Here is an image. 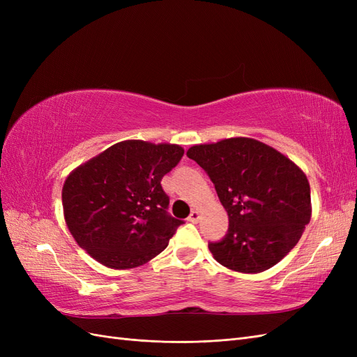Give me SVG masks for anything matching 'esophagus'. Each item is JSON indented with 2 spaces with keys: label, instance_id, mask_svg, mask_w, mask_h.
I'll use <instances>...</instances> for the list:
<instances>
[{
  "label": "esophagus",
  "instance_id": "34e87169",
  "mask_svg": "<svg viewBox=\"0 0 357 357\" xmlns=\"http://www.w3.org/2000/svg\"><path fill=\"white\" fill-rule=\"evenodd\" d=\"M199 219H201V214H199L197 210H193V211L190 213L189 218H188V220H189L190 223H198Z\"/></svg>",
  "mask_w": 357,
  "mask_h": 357
}]
</instances>
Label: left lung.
Returning <instances> with one entry per match:
<instances>
[{"label":"left lung","instance_id":"1","mask_svg":"<svg viewBox=\"0 0 357 357\" xmlns=\"http://www.w3.org/2000/svg\"><path fill=\"white\" fill-rule=\"evenodd\" d=\"M228 211L229 228L208 243L214 259L238 273H262L296 245L311 219L310 183L289 158L253 138L188 150Z\"/></svg>","mask_w":357,"mask_h":357}]
</instances>
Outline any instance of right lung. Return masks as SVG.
Segmentation results:
<instances>
[{"mask_svg": "<svg viewBox=\"0 0 357 357\" xmlns=\"http://www.w3.org/2000/svg\"><path fill=\"white\" fill-rule=\"evenodd\" d=\"M177 144L117 143L74 169L62 188L74 240L100 264L126 269L149 262L185 222L168 213L160 180L183 158Z\"/></svg>", "mask_w": 357, "mask_h": 357, "instance_id": "right-lung-1", "label": "right lung"}]
</instances>
